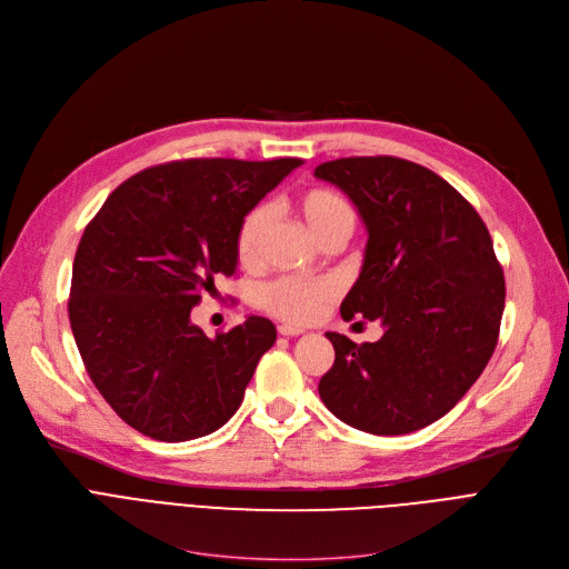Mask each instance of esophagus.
<instances>
[{
	"label": "esophagus",
	"mask_w": 569,
	"mask_h": 569,
	"mask_svg": "<svg viewBox=\"0 0 569 569\" xmlns=\"http://www.w3.org/2000/svg\"><path fill=\"white\" fill-rule=\"evenodd\" d=\"M305 330L302 327H295V325H279V335L281 337H300Z\"/></svg>",
	"instance_id": "obj_1"
}]
</instances>
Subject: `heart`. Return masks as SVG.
<instances>
[{"label": "heart", "instance_id": "heart-1", "mask_svg": "<svg viewBox=\"0 0 569 569\" xmlns=\"http://www.w3.org/2000/svg\"><path fill=\"white\" fill-rule=\"evenodd\" d=\"M295 209L320 247L327 242H346L357 223L350 200L330 187H311L302 191L295 198ZM267 223L269 212L262 204L253 207L239 223L234 234V253L244 267H253L258 262ZM335 292L337 288L332 281L279 279L260 290V305L264 311L281 320L307 322L318 316L327 300H332Z\"/></svg>", "mask_w": 569, "mask_h": 569}]
</instances>
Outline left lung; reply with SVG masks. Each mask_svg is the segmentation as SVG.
Returning <instances> with one entry per match:
<instances>
[{
    "label": "left lung",
    "instance_id": "left-lung-1",
    "mask_svg": "<svg viewBox=\"0 0 569 569\" xmlns=\"http://www.w3.org/2000/svg\"><path fill=\"white\" fill-rule=\"evenodd\" d=\"M339 187L367 228L362 272L343 320H380L382 337L357 346L327 332L335 365L322 403L373 436H403L450 412L491 360L505 279L472 204L425 166L350 157L313 172Z\"/></svg>",
    "mask_w": 569,
    "mask_h": 569
}]
</instances>
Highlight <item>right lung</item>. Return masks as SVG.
<instances>
[{
    "mask_svg": "<svg viewBox=\"0 0 569 569\" xmlns=\"http://www.w3.org/2000/svg\"><path fill=\"white\" fill-rule=\"evenodd\" d=\"M300 159H189L119 184L73 260L69 320L101 397L136 431L182 442L223 427L244 399L272 320L249 316L209 339L191 322L202 292L237 269L247 212Z\"/></svg>",
    "mask_w": 569,
    "mask_h": 569,
    "instance_id": "1",
    "label": "right lung"
}]
</instances>
